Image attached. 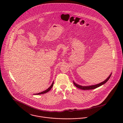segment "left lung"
<instances>
[{"label": "left lung", "mask_w": 123, "mask_h": 123, "mask_svg": "<svg viewBox=\"0 0 123 123\" xmlns=\"http://www.w3.org/2000/svg\"><path fill=\"white\" fill-rule=\"evenodd\" d=\"M111 73L110 74V75L108 76V77L105 80H104V81L99 83V84H96V85H91V86H80V85H78L77 84H76V83H75L74 81H73V84L74 85L78 88H79L80 89H83V90H89V89H95L96 88H98L100 86H101V85L104 84L108 80L110 79L111 76Z\"/></svg>", "instance_id": "left-lung-1"}]
</instances>
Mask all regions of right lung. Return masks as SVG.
Returning a JSON list of instances; mask_svg holds the SVG:
<instances>
[{"mask_svg": "<svg viewBox=\"0 0 123 123\" xmlns=\"http://www.w3.org/2000/svg\"><path fill=\"white\" fill-rule=\"evenodd\" d=\"M53 82H54L53 81V83H52V84L51 85V86H50L49 88H47L46 90H45V91H43V92H41L39 93H37V94H35V95H40V94H44V93H46L49 92V91L51 89V88H52V87H53Z\"/></svg>", "mask_w": 123, "mask_h": 123, "instance_id": "1", "label": "right lung"}]
</instances>
